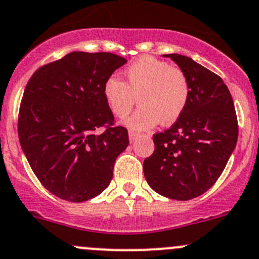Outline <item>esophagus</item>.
Here are the masks:
<instances>
[{
  "mask_svg": "<svg viewBox=\"0 0 259 259\" xmlns=\"http://www.w3.org/2000/svg\"><path fill=\"white\" fill-rule=\"evenodd\" d=\"M139 137V134H138V133H135V132H129V139H130V142H134L135 139H137V138Z\"/></svg>",
  "mask_w": 259,
  "mask_h": 259,
  "instance_id": "obj_1",
  "label": "esophagus"
}]
</instances>
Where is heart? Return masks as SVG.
Returning a JSON list of instances; mask_svg holds the SVG:
<instances>
[{
    "mask_svg": "<svg viewBox=\"0 0 259 259\" xmlns=\"http://www.w3.org/2000/svg\"><path fill=\"white\" fill-rule=\"evenodd\" d=\"M125 82L110 77L104 96L116 117L127 116L134 105L140 107L125 124L134 130H147L162 122L172 125L185 112L190 100V82L185 72L165 60L143 57L124 72Z\"/></svg>",
    "mask_w": 259,
    "mask_h": 259,
    "instance_id": "b5f03b06",
    "label": "heart"
}]
</instances>
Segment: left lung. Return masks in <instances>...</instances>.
I'll use <instances>...</instances> for the list:
<instances>
[{
    "label": "left lung",
    "instance_id": "left-lung-1",
    "mask_svg": "<svg viewBox=\"0 0 259 259\" xmlns=\"http://www.w3.org/2000/svg\"><path fill=\"white\" fill-rule=\"evenodd\" d=\"M190 82V100L180 119L153 135L154 152L143 170L148 185L180 201L206 192L224 170L238 140L234 102L227 84L191 58L164 54Z\"/></svg>",
    "mask_w": 259,
    "mask_h": 259
}]
</instances>
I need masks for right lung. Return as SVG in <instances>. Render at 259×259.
<instances>
[{"label": "right lung", "mask_w": 259, "mask_h": 259, "mask_svg": "<svg viewBox=\"0 0 259 259\" xmlns=\"http://www.w3.org/2000/svg\"><path fill=\"white\" fill-rule=\"evenodd\" d=\"M125 63L112 53L72 52L40 67L25 87L20 144L37 180L59 199L87 201L111 182L129 135L114 125L104 84Z\"/></svg>", "instance_id": "1"}]
</instances>
